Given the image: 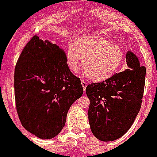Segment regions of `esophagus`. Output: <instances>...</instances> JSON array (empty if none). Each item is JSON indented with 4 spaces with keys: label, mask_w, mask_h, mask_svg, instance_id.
<instances>
[{
    "label": "esophagus",
    "mask_w": 157,
    "mask_h": 157,
    "mask_svg": "<svg viewBox=\"0 0 157 157\" xmlns=\"http://www.w3.org/2000/svg\"><path fill=\"white\" fill-rule=\"evenodd\" d=\"M81 83H82V86H83V90H86V86H87V83H86V82H85L84 80H81Z\"/></svg>",
    "instance_id": "esophagus-1"
}]
</instances>
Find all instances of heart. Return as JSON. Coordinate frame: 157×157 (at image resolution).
<instances>
[{"instance_id": "obj_1", "label": "heart", "mask_w": 157, "mask_h": 157, "mask_svg": "<svg viewBox=\"0 0 157 157\" xmlns=\"http://www.w3.org/2000/svg\"><path fill=\"white\" fill-rule=\"evenodd\" d=\"M83 58L85 74L93 81L99 82L113 76L121 67L124 60L121 49L98 36L80 38L76 46L70 45L66 52L70 70L76 72Z\"/></svg>"}]
</instances>
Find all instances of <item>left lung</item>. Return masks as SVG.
I'll use <instances>...</instances> for the list:
<instances>
[{
	"instance_id": "left-lung-1",
	"label": "left lung",
	"mask_w": 157,
	"mask_h": 157,
	"mask_svg": "<svg viewBox=\"0 0 157 157\" xmlns=\"http://www.w3.org/2000/svg\"><path fill=\"white\" fill-rule=\"evenodd\" d=\"M128 69L105 81L89 84V122L95 137L112 141L130 129L141 107L146 68L134 54L126 55Z\"/></svg>"
}]
</instances>
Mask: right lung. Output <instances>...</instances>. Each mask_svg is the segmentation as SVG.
Instances as JSON below:
<instances>
[{"instance_id":"1","label":"right lung","mask_w":157,"mask_h":157,"mask_svg":"<svg viewBox=\"0 0 157 157\" xmlns=\"http://www.w3.org/2000/svg\"><path fill=\"white\" fill-rule=\"evenodd\" d=\"M80 78L70 71L58 44L33 36L14 72L16 107L22 125L41 139L58 135L70 107L83 95Z\"/></svg>"}]
</instances>
